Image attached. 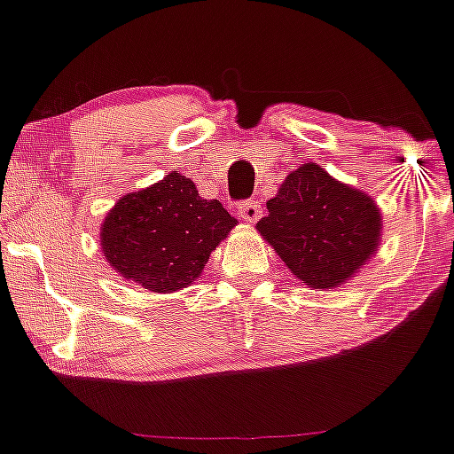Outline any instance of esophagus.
<instances>
[{
    "instance_id": "obj_1",
    "label": "esophagus",
    "mask_w": 454,
    "mask_h": 454,
    "mask_svg": "<svg viewBox=\"0 0 454 454\" xmlns=\"http://www.w3.org/2000/svg\"><path fill=\"white\" fill-rule=\"evenodd\" d=\"M239 217L244 219V222H248V223H254V222H259V217H261V204H259V200H248V201H244V204H239Z\"/></svg>"
}]
</instances>
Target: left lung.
Segmentation results:
<instances>
[{
    "instance_id": "8db88e82",
    "label": "left lung",
    "mask_w": 454,
    "mask_h": 454,
    "mask_svg": "<svg viewBox=\"0 0 454 454\" xmlns=\"http://www.w3.org/2000/svg\"><path fill=\"white\" fill-rule=\"evenodd\" d=\"M256 223L292 274L312 290H333L375 256L382 213L371 195L308 162L290 171Z\"/></svg>"
}]
</instances>
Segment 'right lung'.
I'll return each mask as SVG.
<instances>
[{"mask_svg": "<svg viewBox=\"0 0 454 454\" xmlns=\"http://www.w3.org/2000/svg\"><path fill=\"white\" fill-rule=\"evenodd\" d=\"M237 223L217 200L200 198L191 177L171 171L109 208L100 250L121 278L171 294L201 277L210 253Z\"/></svg>", "mask_w": 454, "mask_h": 454, "instance_id": "add662e5", "label": "right lung"}]
</instances>
